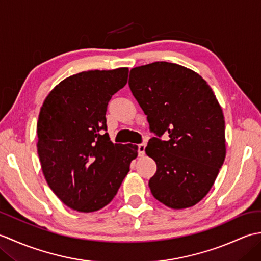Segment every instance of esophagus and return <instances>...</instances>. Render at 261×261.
Listing matches in <instances>:
<instances>
[{"instance_id": "esophagus-1", "label": "esophagus", "mask_w": 261, "mask_h": 261, "mask_svg": "<svg viewBox=\"0 0 261 261\" xmlns=\"http://www.w3.org/2000/svg\"><path fill=\"white\" fill-rule=\"evenodd\" d=\"M145 149L146 143H140V145H138V153H139V157L145 156Z\"/></svg>"}]
</instances>
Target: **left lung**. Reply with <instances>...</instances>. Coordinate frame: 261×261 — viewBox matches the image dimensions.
I'll use <instances>...</instances> for the list:
<instances>
[{
    "instance_id": "1",
    "label": "left lung",
    "mask_w": 261,
    "mask_h": 261,
    "mask_svg": "<svg viewBox=\"0 0 261 261\" xmlns=\"http://www.w3.org/2000/svg\"><path fill=\"white\" fill-rule=\"evenodd\" d=\"M129 86L156 135L145 149L157 165L149 180L153 197L174 210L194 206L213 186L226 152L214 92L194 70L167 62L132 68Z\"/></svg>"
}]
</instances>
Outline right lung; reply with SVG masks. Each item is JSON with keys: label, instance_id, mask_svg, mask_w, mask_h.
Wrapping results in <instances>:
<instances>
[{"label": "right lung", "instance_id": "1", "mask_svg": "<svg viewBox=\"0 0 261 261\" xmlns=\"http://www.w3.org/2000/svg\"><path fill=\"white\" fill-rule=\"evenodd\" d=\"M129 69L88 70L49 92L37 123L38 156L51 191L68 207L95 212L118 193L138 156L132 143L110 140L107 108L126 84Z\"/></svg>", "mask_w": 261, "mask_h": 261}]
</instances>
